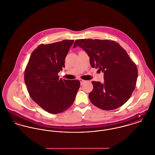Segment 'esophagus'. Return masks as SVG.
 I'll use <instances>...</instances> for the list:
<instances>
[{
	"label": "esophagus",
	"mask_w": 155,
	"mask_h": 155,
	"mask_svg": "<svg viewBox=\"0 0 155 155\" xmlns=\"http://www.w3.org/2000/svg\"><path fill=\"white\" fill-rule=\"evenodd\" d=\"M79 80H80V81L81 85L83 84H84V83H85V82H86V81H85V80H83V79H81V78L79 79Z\"/></svg>",
	"instance_id": "obj_1"
}]
</instances>
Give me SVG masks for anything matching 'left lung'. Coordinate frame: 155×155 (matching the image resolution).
Returning a JSON list of instances; mask_svg holds the SVG:
<instances>
[{
  "mask_svg": "<svg viewBox=\"0 0 155 155\" xmlns=\"http://www.w3.org/2000/svg\"><path fill=\"white\" fill-rule=\"evenodd\" d=\"M83 48L90 57V65L104 72V83L92 81L89 93L96 107L110 110L122 106L131 97L136 86L138 69L125 49L115 41L78 39L74 48Z\"/></svg>",
  "mask_w": 155,
  "mask_h": 155,
  "instance_id": "obj_1",
  "label": "left lung"
}]
</instances>
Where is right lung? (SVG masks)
I'll use <instances>...</instances> for the list:
<instances>
[{"instance_id":"obj_1","label":"right lung","mask_w":155,"mask_h":155,"mask_svg":"<svg viewBox=\"0 0 155 155\" xmlns=\"http://www.w3.org/2000/svg\"><path fill=\"white\" fill-rule=\"evenodd\" d=\"M74 40L41 44L32 52L24 72V81L31 98L52 114L63 112L74 103L80 82L59 79Z\"/></svg>"}]
</instances>
